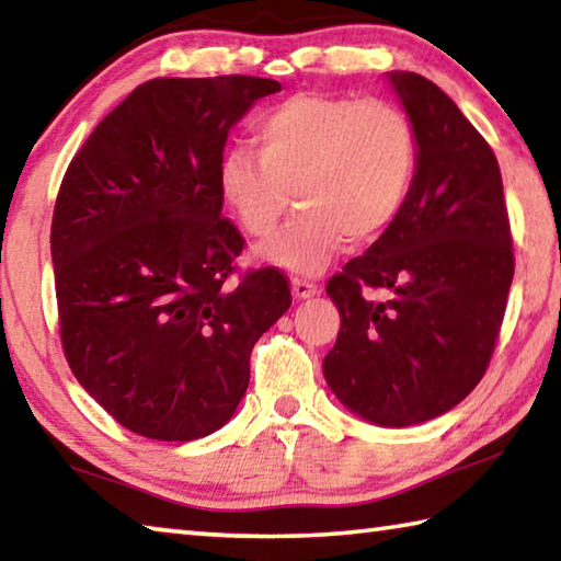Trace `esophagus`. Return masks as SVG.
<instances>
[{"mask_svg":"<svg viewBox=\"0 0 561 561\" xmlns=\"http://www.w3.org/2000/svg\"><path fill=\"white\" fill-rule=\"evenodd\" d=\"M317 291H319V287L314 282H307V279H299V277L291 279V294L297 299H309V297H314Z\"/></svg>","mask_w":561,"mask_h":561,"instance_id":"obj_1","label":"esophagus"}]
</instances>
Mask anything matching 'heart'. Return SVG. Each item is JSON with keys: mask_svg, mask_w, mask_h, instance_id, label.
Returning a JSON list of instances; mask_svg holds the SVG:
<instances>
[{"mask_svg": "<svg viewBox=\"0 0 561 561\" xmlns=\"http://www.w3.org/2000/svg\"><path fill=\"white\" fill-rule=\"evenodd\" d=\"M257 150L230 148L217 187L250 237H270L291 190L304 210L262 247V260L319 274L348 242H371L411 201L421 140L413 118L383 99L297 93L254 121Z\"/></svg>", "mask_w": 561, "mask_h": 561, "instance_id": "obj_1", "label": "heart"}]
</instances>
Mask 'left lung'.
<instances>
[{
	"mask_svg": "<svg viewBox=\"0 0 561 561\" xmlns=\"http://www.w3.org/2000/svg\"><path fill=\"white\" fill-rule=\"evenodd\" d=\"M388 79L415 123L421 165L401 217L327 284L341 329L324 376L348 411L403 428L450 411L485 376L515 252L488 140L425 76Z\"/></svg>",
	"mask_w": 561,
	"mask_h": 561,
	"instance_id": "obj_1",
	"label": "left lung"
}]
</instances>
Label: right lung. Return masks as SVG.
Masks as SVG:
<instances>
[{"label": "right lung", "instance_id": "1", "mask_svg": "<svg viewBox=\"0 0 561 561\" xmlns=\"http://www.w3.org/2000/svg\"><path fill=\"white\" fill-rule=\"evenodd\" d=\"M279 89L257 76L150 79L66 168L51 220L64 356L144 438L222 428L250 383L252 346L291 304L277 267L237 272L244 237L217 187L227 133Z\"/></svg>", "mask_w": 561, "mask_h": 561}]
</instances>
